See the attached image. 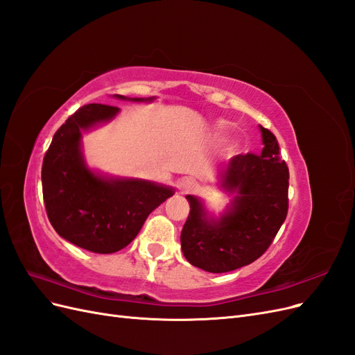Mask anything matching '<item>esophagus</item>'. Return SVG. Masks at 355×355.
I'll use <instances>...</instances> for the list:
<instances>
[{
    "mask_svg": "<svg viewBox=\"0 0 355 355\" xmlns=\"http://www.w3.org/2000/svg\"><path fill=\"white\" fill-rule=\"evenodd\" d=\"M194 188H196V182L191 178H184L179 182V191L182 192V194H189V192H192V189Z\"/></svg>",
    "mask_w": 355,
    "mask_h": 355,
    "instance_id": "1",
    "label": "esophagus"
}]
</instances>
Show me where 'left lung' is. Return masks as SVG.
<instances>
[{"mask_svg":"<svg viewBox=\"0 0 355 355\" xmlns=\"http://www.w3.org/2000/svg\"><path fill=\"white\" fill-rule=\"evenodd\" d=\"M259 155H235L219 173L220 187L237 192L230 210L209 219L201 201L187 196L189 214L180 245L187 261L209 272H230L254 262L274 241L288 210V167L277 137L261 125Z\"/></svg>","mask_w":355,"mask_h":355,"instance_id":"obj_1","label":"left lung"}]
</instances>
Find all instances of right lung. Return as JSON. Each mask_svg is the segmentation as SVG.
I'll return each mask as SVG.
<instances>
[{"mask_svg":"<svg viewBox=\"0 0 355 355\" xmlns=\"http://www.w3.org/2000/svg\"><path fill=\"white\" fill-rule=\"evenodd\" d=\"M116 114L118 108L111 105L81 106L59 127L42 159V197L51 227L62 239L94 253L124 249L136 239L149 213L175 194L171 188L153 182L102 178L85 166L81 132Z\"/></svg>","mask_w":355,"mask_h":355,"instance_id":"right-lung-1","label":"right lung"}]
</instances>
